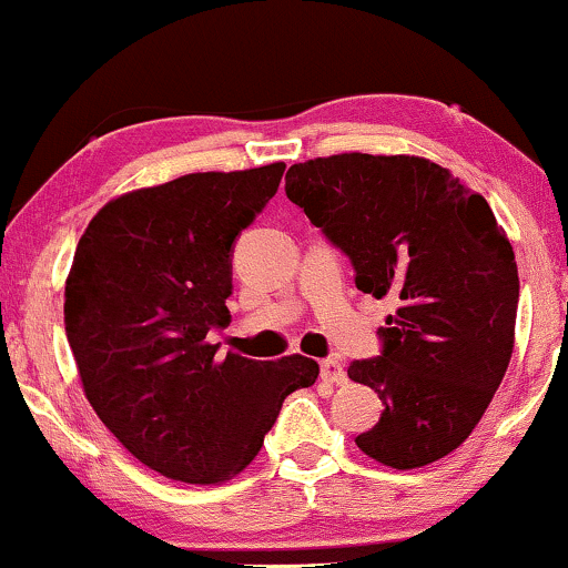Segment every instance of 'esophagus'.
Here are the masks:
<instances>
[{"instance_id": "34e87169", "label": "esophagus", "mask_w": 568, "mask_h": 568, "mask_svg": "<svg viewBox=\"0 0 568 568\" xmlns=\"http://www.w3.org/2000/svg\"><path fill=\"white\" fill-rule=\"evenodd\" d=\"M322 379L329 385H343L348 375H345V366L337 358H326V362H322Z\"/></svg>"}]
</instances>
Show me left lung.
I'll return each mask as SVG.
<instances>
[{
	"label": "left lung",
	"mask_w": 568,
	"mask_h": 568,
	"mask_svg": "<svg viewBox=\"0 0 568 568\" xmlns=\"http://www.w3.org/2000/svg\"><path fill=\"white\" fill-rule=\"evenodd\" d=\"M286 196L351 257L356 286L396 300L383 356L353 362L385 409L358 449L423 468L470 436L508 372L518 265L481 193L430 159L335 153L292 164Z\"/></svg>",
	"instance_id": "left-lung-1"
}]
</instances>
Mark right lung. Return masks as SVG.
<instances>
[{
  "instance_id": "add662e5",
  "label": "right lung",
  "mask_w": 568,
  "mask_h": 568,
  "mask_svg": "<svg viewBox=\"0 0 568 568\" xmlns=\"http://www.w3.org/2000/svg\"><path fill=\"white\" fill-rule=\"evenodd\" d=\"M284 162L191 172L111 199L90 220L65 278V337L87 402L119 444L185 484H225L263 446L318 364L217 356L231 322V246L276 193Z\"/></svg>"
}]
</instances>
